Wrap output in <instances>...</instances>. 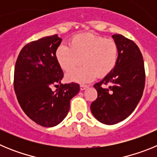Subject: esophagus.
<instances>
[{"label": "esophagus", "mask_w": 157, "mask_h": 157, "mask_svg": "<svg viewBox=\"0 0 157 157\" xmlns=\"http://www.w3.org/2000/svg\"><path fill=\"white\" fill-rule=\"evenodd\" d=\"M87 87H88L87 85H83V84H82V85H80V90H86Z\"/></svg>", "instance_id": "esophagus-1"}]
</instances>
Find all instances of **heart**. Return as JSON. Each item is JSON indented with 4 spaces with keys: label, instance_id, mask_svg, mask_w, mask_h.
I'll use <instances>...</instances> for the list:
<instances>
[{
    "label": "heart",
    "instance_id": "b5f03b06",
    "mask_svg": "<svg viewBox=\"0 0 157 157\" xmlns=\"http://www.w3.org/2000/svg\"><path fill=\"white\" fill-rule=\"evenodd\" d=\"M119 47L112 38L87 33L77 34L69 41V45H59L56 50V58L63 71H70L82 58L81 68L67 74L68 81L86 83L96 77H105L113 71L117 63Z\"/></svg>",
    "mask_w": 157,
    "mask_h": 157
}]
</instances>
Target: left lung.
<instances>
[{"mask_svg":"<svg viewBox=\"0 0 157 157\" xmlns=\"http://www.w3.org/2000/svg\"><path fill=\"white\" fill-rule=\"evenodd\" d=\"M112 37L119 47L117 63L110 74L94 85L98 98L90 105L94 117L107 125L120 123L134 112L145 82L143 56L138 45L121 34Z\"/></svg>","mask_w":157,"mask_h":157,"instance_id":"1","label":"left lung"}]
</instances>
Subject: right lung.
Masks as SVG:
<instances>
[{"label":"right lung","instance_id":"1","mask_svg":"<svg viewBox=\"0 0 157 157\" xmlns=\"http://www.w3.org/2000/svg\"><path fill=\"white\" fill-rule=\"evenodd\" d=\"M61 41L55 34L29 42L15 65L14 90L19 105L30 120L45 127L57 125L66 117L71 99L80 90L78 83H60L63 73L56 50ZM56 84L60 87L52 91L51 87Z\"/></svg>","mask_w":157,"mask_h":157}]
</instances>
